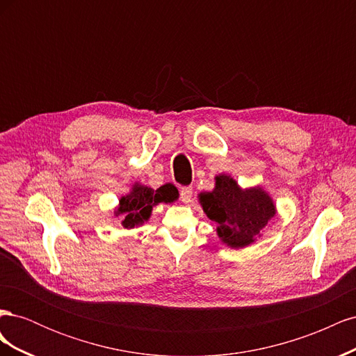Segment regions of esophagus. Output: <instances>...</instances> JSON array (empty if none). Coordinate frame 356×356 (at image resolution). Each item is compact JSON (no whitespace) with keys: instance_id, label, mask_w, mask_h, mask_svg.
Wrapping results in <instances>:
<instances>
[{"instance_id":"1","label":"esophagus","mask_w":356,"mask_h":356,"mask_svg":"<svg viewBox=\"0 0 356 356\" xmlns=\"http://www.w3.org/2000/svg\"><path fill=\"white\" fill-rule=\"evenodd\" d=\"M193 197V188L191 187H182L179 191V199L184 203H190Z\"/></svg>"}]
</instances>
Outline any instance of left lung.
Wrapping results in <instances>:
<instances>
[{"mask_svg":"<svg viewBox=\"0 0 356 356\" xmlns=\"http://www.w3.org/2000/svg\"><path fill=\"white\" fill-rule=\"evenodd\" d=\"M199 202L208 218L217 224L221 242L234 250L254 243L276 213L272 197L261 187L242 190L225 174L215 177V188L200 193Z\"/></svg>","mask_w":356,"mask_h":356,"instance_id":"obj_1","label":"left lung"}]
</instances>
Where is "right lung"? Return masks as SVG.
Instances as JSON below:
<instances>
[{"label":"right lung","instance_id":"add662e5","mask_svg":"<svg viewBox=\"0 0 356 356\" xmlns=\"http://www.w3.org/2000/svg\"><path fill=\"white\" fill-rule=\"evenodd\" d=\"M177 193L178 190L172 184H165L157 190H153L136 182L131 193L120 199L115 213L124 217L122 221L124 229H134L136 225L148 221L153 207H156V204L175 202L178 197Z\"/></svg>","mask_w":356,"mask_h":356}]
</instances>
